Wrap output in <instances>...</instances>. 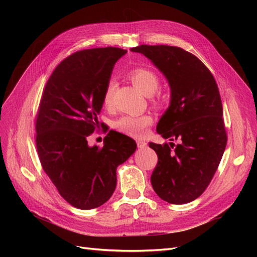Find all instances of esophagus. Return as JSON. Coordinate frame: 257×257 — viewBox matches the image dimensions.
I'll return each mask as SVG.
<instances>
[{
  "mask_svg": "<svg viewBox=\"0 0 257 257\" xmlns=\"http://www.w3.org/2000/svg\"><path fill=\"white\" fill-rule=\"evenodd\" d=\"M137 146L138 148H141V149H144V148L147 147V143L144 141H137Z\"/></svg>",
  "mask_w": 257,
  "mask_h": 257,
  "instance_id": "34e87169",
  "label": "esophagus"
}]
</instances>
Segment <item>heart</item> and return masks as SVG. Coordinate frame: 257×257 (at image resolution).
<instances>
[{"instance_id":"b5f03b06","label":"heart","mask_w":257,"mask_h":257,"mask_svg":"<svg viewBox=\"0 0 257 257\" xmlns=\"http://www.w3.org/2000/svg\"><path fill=\"white\" fill-rule=\"evenodd\" d=\"M128 77L135 87L143 92L145 95H151L159 89V77L149 68L138 67L132 69L128 73ZM114 89L115 82L113 80L108 81L103 93V103L106 107H109L112 104ZM151 123L152 118L149 114H128L122 116L116 121L115 127L122 133L135 137H142L147 133V128Z\"/></svg>"}]
</instances>
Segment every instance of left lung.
<instances>
[{
  "label": "left lung",
  "mask_w": 257,
  "mask_h": 257,
  "mask_svg": "<svg viewBox=\"0 0 257 257\" xmlns=\"http://www.w3.org/2000/svg\"><path fill=\"white\" fill-rule=\"evenodd\" d=\"M131 51L149 59L165 76L170 102L157 125L163 138L179 141L149 147L158 154L152 188L169 204H186L204 193L226 147L219 88L206 65L194 54L174 46L141 45Z\"/></svg>",
  "instance_id": "left-lung-1"
}]
</instances>
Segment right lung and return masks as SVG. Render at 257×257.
<instances>
[{
    "label": "right lung",
    "instance_id": "obj_1",
    "mask_svg": "<svg viewBox=\"0 0 257 257\" xmlns=\"http://www.w3.org/2000/svg\"><path fill=\"white\" fill-rule=\"evenodd\" d=\"M125 53L114 47L73 53L54 69L41 99L38 158L60 195L78 209L105 204L115 189L116 167L136 151L134 139L115 131H109L103 148L88 145L98 127L106 84Z\"/></svg>",
    "mask_w": 257,
    "mask_h": 257
}]
</instances>
